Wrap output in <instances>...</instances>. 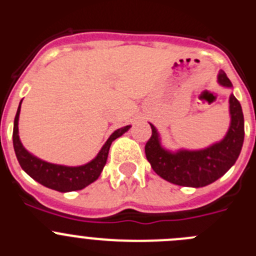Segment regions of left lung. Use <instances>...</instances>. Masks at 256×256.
I'll use <instances>...</instances> for the list:
<instances>
[{
  "mask_svg": "<svg viewBox=\"0 0 256 256\" xmlns=\"http://www.w3.org/2000/svg\"><path fill=\"white\" fill-rule=\"evenodd\" d=\"M218 83L232 88L223 70L218 74ZM230 130L224 138L204 150H178L177 152L165 150L160 144L159 133L150 124L152 134L146 142L144 152L154 172L162 180L178 186L198 188L216 182L236 162L242 148L245 136L242 108L234 94L230 96Z\"/></svg>",
  "mask_w": 256,
  "mask_h": 256,
  "instance_id": "obj_1",
  "label": "left lung"
}]
</instances>
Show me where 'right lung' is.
Returning a JSON list of instances; mask_svg holds the SVG:
<instances>
[{"mask_svg": "<svg viewBox=\"0 0 256 256\" xmlns=\"http://www.w3.org/2000/svg\"><path fill=\"white\" fill-rule=\"evenodd\" d=\"M20 105H22V102H20ZM20 105L18 108L16 115H15L12 132L14 150L16 154L18 162H19L22 170L29 174L33 180H37L40 184H44V187H48V188L58 192L78 191V190L84 188L88 184L94 182L97 178L100 177L101 172L105 166L112 142L116 140L118 137H120L122 134H124L130 128V126H126L115 130L108 137V140L105 142L100 152L97 154L96 158L87 164L80 165V166H65V165L51 164V162H44V160L32 155L20 142L19 128H18Z\"/></svg>", "mask_w": 256, "mask_h": 256, "instance_id": "add662e5", "label": "right lung"}]
</instances>
